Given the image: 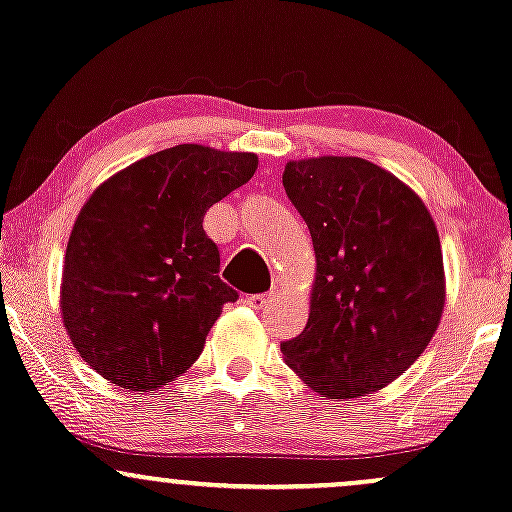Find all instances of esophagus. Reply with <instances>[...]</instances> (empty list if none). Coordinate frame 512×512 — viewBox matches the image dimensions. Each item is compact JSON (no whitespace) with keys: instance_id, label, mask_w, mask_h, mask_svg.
I'll return each mask as SVG.
<instances>
[{"instance_id":"esophagus-1","label":"esophagus","mask_w":512,"mask_h":512,"mask_svg":"<svg viewBox=\"0 0 512 512\" xmlns=\"http://www.w3.org/2000/svg\"><path fill=\"white\" fill-rule=\"evenodd\" d=\"M246 302H249L254 309H263L268 302H271V292H256V295L246 297Z\"/></svg>"}]
</instances>
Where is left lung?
Wrapping results in <instances>:
<instances>
[{
    "label": "left lung",
    "instance_id": "8db88e82",
    "mask_svg": "<svg viewBox=\"0 0 512 512\" xmlns=\"http://www.w3.org/2000/svg\"><path fill=\"white\" fill-rule=\"evenodd\" d=\"M283 186L317 254L312 312L280 343L285 363L329 399L387 387L438 329L445 273L423 200L360 157L285 166Z\"/></svg>",
    "mask_w": 512,
    "mask_h": 512
}]
</instances>
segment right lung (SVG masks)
Returning a JSON list of instances; mask_svg holds the SVG:
<instances>
[{
	"instance_id": "1",
	"label": "right lung",
	"mask_w": 512,
	"mask_h": 512,
	"mask_svg": "<svg viewBox=\"0 0 512 512\" xmlns=\"http://www.w3.org/2000/svg\"><path fill=\"white\" fill-rule=\"evenodd\" d=\"M251 152L176 145L101 183L79 212L62 273V319L74 348L128 392L174 382L239 292L220 280L203 229L217 200L244 186Z\"/></svg>"
}]
</instances>
